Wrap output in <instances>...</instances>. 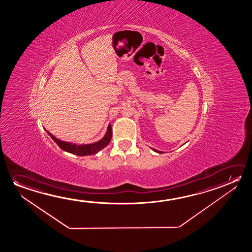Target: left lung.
Wrapping results in <instances>:
<instances>
[{"instance_id":"obj_1","label":"left lung","mask_w":252,"mask_h":252,"mask_svg":"<svg viewBox=\"0 0 252 252\" xmlns=\"http://www.w3.org/2000/svg\"><path fill=\"white\" fill-rule=\"evenodd\" d=\"M152 150H153L154 152H158V153H163V152H160V151H157L156 149H152Z\"/></svg>"}]
</instances>
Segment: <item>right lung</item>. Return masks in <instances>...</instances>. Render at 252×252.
Segmentation results:
<instances>
[{
	"label": "right lung",
	"mask_w": 252,
	"mask_h": 252,
	"mask_svg": "<svg viewBox=\"0 0 252 252\" xmlns=\"http://www.w3.org/2000/svg\"><path fill=\"white\" fill-rule=\"evenodd\" d=\"M46 132L48 133L49 136L52 137V139L59 145L60 149H62L64 152L72 153V154H74L77 156L94 155L96 153L100 152V150L105 148L109 144L110 140L112 138V127H111L110 124H108L105 136L100 141L93 143V144H76L68 143V142L58 139L47 130H46Z\"/></svg>",
	"instance_id": "obj_1"
}]
</instances>
